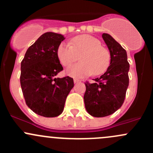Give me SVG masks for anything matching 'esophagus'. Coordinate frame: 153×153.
I'll use <instances>...</instances> for the list:
<instances>
[{
	"instance_id": "1",
	"label": "esophagus",
	"mask_w": 153,
	"mask_h": 153,
	"mask_svg": "<svg viewBox=\"0 0 153 153\" xmlns=\"http://www.w3.org/2000/svg\"><path fill=\"white\" fill-rule=\"evenodd\" d=\"M78 82H80V80L76 79V78H75V79H74V83H75V84H76V83H78Z\"/></svg>"
}]
</instances>
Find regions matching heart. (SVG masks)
<instances>
[{"label": "heart", "instance_id": "1", "mask_svg": "<svg viewBox=\"0 0 153 153\" xmlns=\"http://www.w3.org/2000/svg\"><path fill=\"white\" fill-rule=\"evenodd\" d=\"M80 56L81 63L70 66L67 74L72 78H82L93 74L98 75L104 72L110 64V53L101 47L98 38L89 35L75 37L71 44L63 42L58 46L57 55L64 67L69 66Z\"/></svg>", "mask_w": 153, "mask_h": 153}]
</instances>
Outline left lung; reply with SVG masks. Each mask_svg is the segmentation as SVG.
I'll list each match as a JSON object with an SVG mask.
<instances>
[{
  "instance_id": "1",
  "label": "left lung",
  "mask_w": 153,
  "mask_h": 153,
  "mask_svg": "<svg viewBox=\"0 0 153 153\" xmlns=\"http://www.w3.org/2000/svg\"><path fill=\"white\" fill-rule=\"evenodd\" d=\"M102 38L110 53L107 70L93 84L85 83L84 99L88 113L101 118L112 115L124 103L129 86V64L126 50L110 35L103 33Z\"/></svg>"
}]
</instances>
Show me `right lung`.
I'll use <instances>...</instances> for the list:
<instances>
[{"mask_svg":"<svg viewBox=\"0 0 153 153\" xmlns=\"http://www.w3.org/2000/svg\"><path fill=\"white\" fill-rule=\"evenodd\" d=\"M64 35L46 32L27 50L21 64V81L27 105L35 113L53 118L62 113L66 99L73 88V79L55 78L63 70L57 49Z\"/></svg>","mask_w":153,"mask_h":153,"instance_id":"obj_1","label":"right lung"}]
</instances>
